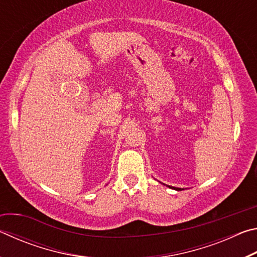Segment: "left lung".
Wrapping results in <instances>:
<instances>
[{
	"mask_svg": "<svg viewBox=\"0 0 257 257\" xmlns=\"http://www.w3.org/2000/svg\"><path fill=\"white\" fill-rule=\"evenodd\" d=\"M163 185H164V184H163ZM165 186H167V185H165ZM168 187H169V188H172V189L178 190V191H179V190H184L182 188H177V187H172V186H168Z\"/></svg>",
	"mask_w": 257,
	"mask_h": 257,
	"instance_id": "1",
	"label": "left lung"
}]
</instances>
